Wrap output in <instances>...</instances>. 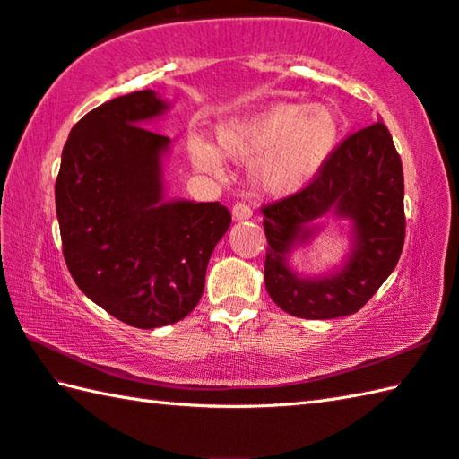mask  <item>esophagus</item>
<instances>
[{
    "label": "esophagus",
    "mask_w": 459,
    "mask_h": 459,
    "mask_svg": "<svg viewBox=\"0 0 459 459\" xmlns=\"http://www.w3.org/2000/svg\"><path fill=\"white\" fill-rule=\"evenodd\" d=\"M232 217H235L237 221H247V219H250V217H252V211H250L248 204H245V203H237L235 207H232Z\"/></svg>",
    "instance_id": "esophagus-1"
}]
</instances>
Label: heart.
Returning a JSON list of instances; mask_svg holds the SVG:
<instances>
[{
	"mask_svg": "<svg viewBox=\"0 0 459 459\" xmlns=\"http://www.w3.org/2000/svg\"><path fill=\"white\" fill-rule=\"evenodd\" d=\"M339 140V120L327 106L274 104L245 120H232L217 130L224 158L255 163V178L268 193L299 189L314 175ZM193 163L217 171L221 158L209 143L189 145Z\"/></svg>",
	"mask_w": 459,
	"mask_h": 459,
	"instance_id": "b5f03b06",
	"label": "heart"
}]
</instances>
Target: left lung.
Listing matches in <instances>:
<instances>
[{
    "mask_svg": "<svg viewBox=\"0 0 459 459\" xmlns=\"http://www.w3.org/2000/svg\"><path fill=\"white\" fill-rule=\"evenodd\" d=\"M329 208L354 221V250L335 277L301 281L287 268L285 255L313 234L307 224ZM262 212L270 298L304 319L355 314L391 276L404 247V175L391 132L375 122L349 134L306 187L264 204Z\"/></svg>",
    "mask_w": 459,
    "mask_h": 459,
    "instance_id": "1",
    "label": "left lung"
}]
</instances>
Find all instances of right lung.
I'll use <instances>...</instances> for the list:
<instances>
[{"label":"right lung","mask_w":459,"mask_h":459,"mask_svg":"<svg viewBox=\"0 0 459 459\" xmlns=\"http://www.w3.org/2000/svg\"><path fill=\"white\" fill-rule=\"evenodd\" d=\"M165 108L153 91H138L82 116L68 134L55 183L73 280L138 329L175 324L199 304L209 258L230 227L219 201H161L169 138L145 122Z\"/></svg>","instance_id":"1"}]
</instances>
